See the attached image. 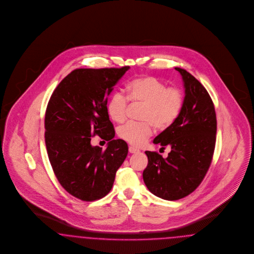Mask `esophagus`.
Returning a JSON list of instances; mask_svg holds the SVG:
<instances>
[{"label": "esophagus", "mask_w": 254, "mask_h": 254, "mask_svg": "<svg viewBox=\"0 0 254 254\" xmlns=\"http://www.w3.org/2000/svg\"><path fill=\"white\" fill-rule=\"evenodd\" d=\"M128 151H129V153H131V154L140 152V150H139V149H137V148H135V147H133V146H129Z\"/></svg>", "instance_id": "esophagus-1"}]
</instances>
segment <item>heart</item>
<instances>
[{
	"instance_id": "b5f03b06",
	"label": "heart",
	"mask_w": 254,
	"mask_h": 254,
	"mask_svg": "<svg viewBox=\"0 0 254 254\" xmlns=\"http://www.w3.org/2000/svg\"><path fill=\"white\" fill-rule=\"evenodd\" d=\"M127 98L133 103L143 105L142 123L127 122L117 129L118 136L135 146H141L151 136L153 127L160 131L172 127L181 115L184 106V94L178 88L168 87L155 76H141L127 86ZM127 98L121 92L112 95L107 112L114 122L126 118Z\"/></svg>"
}]
</instances>
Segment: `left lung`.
I'll return each mask as SVG.
<instances>
[{
    "label": "left lung",
    "instance_id": "obj_1",
    "mask_svg": "<svg viewBox=\"0 0 254 254\" xmlns=\"http://www.w3.org/2000/svg\"><path fill=\"white\" fill-rule=\"evenodd\" d=\"M184 106L172 127L159 134L153 142L171 151L163 159L159 153L145 151L148 164L143 182L155 195L178 200L193 192L202 182L213 159L216 115L212 98L202 84L182 68Z\"/></svg>",
    "mask_w": 254,
    "mask_h": 254
}]
</instances>
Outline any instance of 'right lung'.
Returning <instances> with one entry per match:
<instances>
[{
  "mask_svg": "<svg viewBox=\"0 0 254 254\" xmlns=\"http://www.w3.org/2000/svg\"><path fill=\"white\" fill-rule=\"evenodd\" d=\"M129 69H76L53 92L45 113V144L54 173L61 186L83 201L110 193L115 174L128 152L127 144L114 140L107 112L108 96ZM98 134L107 148L91 145Z\"/></svg>",
  "mask_w": 254,
  "mask_h": 254,
  "instance_id": "add662e5",
  "label": "right lung"
}]
</instances>
